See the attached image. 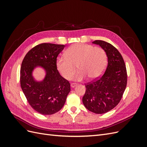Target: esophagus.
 <instances>
[{
	"instance_id": "obj_1",
	"label": "esophagus",
	"mask_w": 147,
	"mask_h": 147,
	"mask_svg": "<svg viewBox=\"0 0 147 147\" xmlns=\"http://www.w3.org/2000/svg\"><path fill=\"white\" fill-rule=\"evenodd\" d=\"M70 86H71V87H72V88H74V87H75V86H77V83H71V84H70Z\"/></svg>"
}]
</instances>
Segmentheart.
<instances>
[{
    "label": "heart",
    "instance_id": "b5f03b06",
    "mask_svg": "<svg viewBox=\"0 0 147 147\" xmlns=\"http://www.w3.org/2000/svg\"><path fill=\"white\" fill-rule=\"evenodd\" d=\"M107 62L105 51L100 47L91 45L75 43L67 50L65 56L57 58V69L63 77L69 79L77 70H80L72 77L75 80H82L86 77L94 80L104 72Z\"/></svg>",
    "mask_w": 147,
    "mask_h": 147
}]
</instances>
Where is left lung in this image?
<instances>
[{
	"label": "left lung",
	"mask_w": 147,
	"mask_h": 147,
	"mask_svg": "<svg viewBox=\"0 0 147 147\" xmlns=\"http://www.w3.org/2000/svg\"><path fill=\"white\" fill-rule=\"evenodd\" d=\"M92 43L99 45L105 51L108 63L100 77L85 84L82 100L88 110L102 114L112 110L121 100L127 85V71L123 57L116 48L103 40Z\"/></svg>",
	"instance_id": "1"
}]
</instances>
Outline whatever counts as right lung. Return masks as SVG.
<instances>
[{
  "label": "right lung",
  "instance_id": "add662e5",
  "mask_svg": "<svg viewBox=\"0 0 147 147\" xmlns=\"http://www.w3.org/2000/svg\"><path fill=\"white\" fill-rule=\"evenodd\" d=\"M65 45L43 43L29 50L24 56L20 69V84L29 104L42 115H52L64 106L70 91L68 80L57 69V57ZM41 66L46 71L43 81L35 82L32 70Z\"/></svg>",
  "mask_w": 147,
  "mask_h": 147
}]
</instances>
